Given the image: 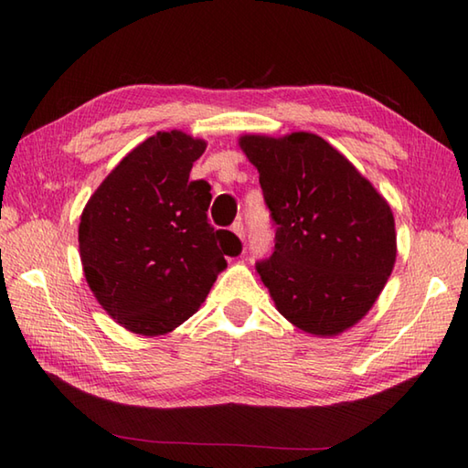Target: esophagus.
I'll return each mask as SVG.
<instances>
[{"label":"esophagus","mask_w":468,"mask_h":468,"mask_svg":"<svg viewBox=\"0 0 468 468\" xmlns=\"http://www.w3.org/2000/svg\"><path fill=\"white\" fill-rule=\"evenodd\" d=\"M231 231H233L237 237H239L241 241H245V229H243V223H241V221H235L233 227H231Z\"/></svg>","instance_id":"obj_1"}]
</instances>
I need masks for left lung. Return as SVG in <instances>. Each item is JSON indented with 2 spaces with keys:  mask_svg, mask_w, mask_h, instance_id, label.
Listing matches in <instances>:
<instances>
[{
  "mask_svg": "<svg viewBox=\"0 0 468 468\" xmlns=\"http://www.w3.org/2000/svg\"><path fill=\"white\" fill-rule=\"evenodd\" d=\"M239 146L277 227L271 257L255 265L277 312L307 334L346 332L394 270L390 205L317 134H245Z\"/></svg>",
  "mask_w": 468,
  "mask_h": 468,
  "instance_id": "8db88e82",
  "label": "left lung"
}]
</instances>
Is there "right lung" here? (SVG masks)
<instances>
[{"label": "right lung", "mask_w": 468, "mask_h": 468, "mask_svg": "<svg viewBox=\"0 0 468 468\" xmlns=\"http://www.w3.org/2000/svg\"><path fill=\"white\" fill-rule=\"evenodd\" d=\"M207 143L156 133L133 148L86 203L78 243L88 287L106 314L141 335L191 317L241 251L237 235L207 218L211 185L188 181Z\"/></svg>", "instance_id": "add662e5"}]
</instances>
